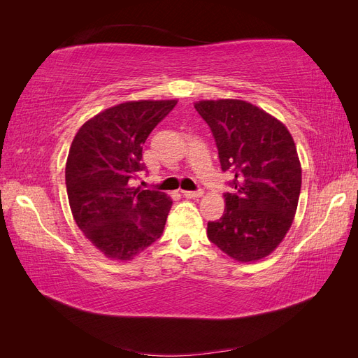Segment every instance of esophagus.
<instances>
[{"mask_svg":"<svg viewBox=\"0 0 358 358\" xmlns=\"http://www.w3.org/2000/svg\"><path fill=\"white\" fill-rule=\"evenodd\" d=\"M183 196L187 199H197L203 196V189H197V191H182Z\"/></svg>","mask_w":358,"mask_h":358,"instance_id":"obj_1","label":"esophagus"}]
</instances>
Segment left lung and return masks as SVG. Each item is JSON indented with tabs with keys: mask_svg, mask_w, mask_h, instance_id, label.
<instances>
[{
	"mask_svg": "<svg viewBox=\"0 0 358 358\" xmlns=\"http://www.w3.org/2000/svg\"><path fill=\"white\" fill-rule=\"evenodd\" d=\"M209 125L222 171L234 179L225 210L208 222V237L237 262H255L282 242L294 220L301 167L287 127L242 100L194 104Z\"/></svg>",
	"mask_w": 358,
	"mask_h": 358,
	"instance_id": "left-lung-1",
	"label": "left lung"
}]
</instances>
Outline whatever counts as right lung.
I'll return each instance as SVG.
<instances>
[{"label":"right lung","mask_w":358,"mask_h":358,"mask_svg":"<svg viewBox=\"0 0 358 358\" xmlns=\"http://www.w3.org/2000/svg\"><path fill=\"white\" fill-rule=\"evenodd\" d=\"M176 100L128 101L95 115L76 134L66 166L73 218L83 234L113 259H131L159 239L171 199L131 187L146 170L143 143Z\"/></svg>","instance_id":"1"}]
</instances>
